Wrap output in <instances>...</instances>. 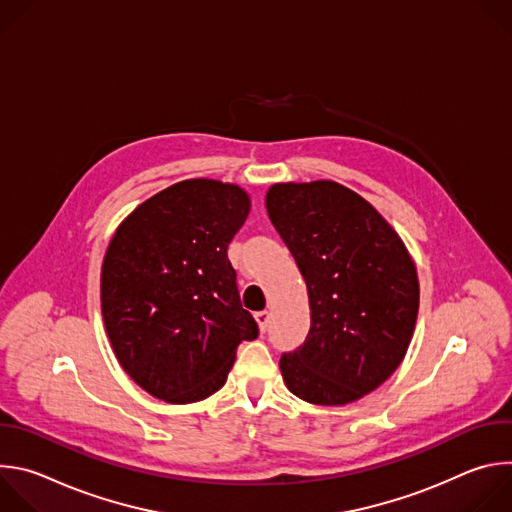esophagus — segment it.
<instances>
[{
	"instance_id": "obj_1",
	"label": "esophagus",
	"mask_w": 512,
	"mask_h": 512,
	"mask_svg": "<svg viewBox=\"0 0 512 512\" xmlns=\"http://www.w3.org/2000/svg\"><path fill=\"white\" fill-rule=\"evenodd\" d=\"M269 320H271V314H269V312H257V314H255V322H257V326H259L261 332L267 330Z\"/></svg>"
}]
</instances>
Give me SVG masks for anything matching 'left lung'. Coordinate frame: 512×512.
<instances>
[{"mask_svg":"<svg viewBox=\"0 0 512 512\" xmlns=\"http://www.w3.org/2000/svg\"><path fill=\"white\" fill-rule=\"evenodd\" d=\"M310 298L306 342L281 356L285 387L314 405H346L401 364L419 310L415 263L383 214L332 182H281L265 196Z\"/></svg>","mask_w":512,"mask_h":512,"instance_id":"8db88e82","label":"left lung"}]
</instances>
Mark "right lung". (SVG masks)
<instances>
[{"label":"right lung","mask_w":512,"mask_h":512,"mask_svg":"<svg viewBox=\"0 0 512 512\" xmlns=\"http://www.w3.org/2000/svg\"><path fill=\"white\" fill-rule=\"evenodd\" d=\"M249 210L241 186L192 178L117 227L101 267L103 322L121 369L152 397H210L227 383L237 346L257 338L227 257Z\"/></svg>","instance_id":"1"}]
</instances>
